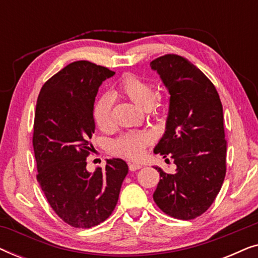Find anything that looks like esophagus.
I'll list each match as a JSON object with an SVG mask.
<instances>
[{
	"label": "esophagus",
	"instance_id": "obj_1",
	"mask_svg": "<svg viewBox=\"0 0 258 258\" xmlns=\"http://www.w3.org/2000/svg\"><path fill=\"white\" fill-rule=\"evenodd\" d=\"M142 168V165L140 163H129V170L130 171H135V170H139V169Z\"/></svg>",
	"mask_w": 258,
	"mask_h": 258
}]
</instances>
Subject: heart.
<instances>
[{
    "instance_id": "obj_1",
    "label": "heart",
    "mask_w": 258,
    "mask_h": 258,
    "mask_svg": "<svg viewBox=\"0 0 258 258\" xmlns=\"http://www.w3.org/2000/svg\"><path fill=\"white\" fill-rule=\"evenodd\" d=\"M115 94L117 96L128 98L134 104L144 110L153 108V105H158L154 84L132 74H126L119 80L115 88ZM111 105V98L108 95H103L95 102L93 108L94 121L101 130H107L112 124ZM150 141L151 136L148 133L125 134L115 141L112 144V150L122 156L137 158L143 154L144 148L150 143Z\"/></svg>"
}]
</instances>
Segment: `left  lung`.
Returning <instances> with one entry per match:
<instances>
[{
  "mask_svg": "<svg viewBox=\"0 0 258 258\" xmlns=\"http://www.w3.org/2000/svg\"><path fill=\"white\" fill-rule=\"evenodd\" d=\"M150 66L170 94L165 132L154 153L176 164L174 174L156 167L153 197L169 216L192 220L209 209L225 177L223 108L211 81L186 58L168 54Z\"/></svg>",
  "mask_w": 258,
  "mask_h": 258,
  "instance_id": "obj_1",
  "label": "left lung"
}]
</instances>
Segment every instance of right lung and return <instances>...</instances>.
Listing matches in <instances>:
<instances>
[{"instance_id": "1", "label": "right lung", "mask_w": 258, "mask_h": 258, "mask_svg": "<svg viewBox=\"0 0 258 258\" xmlns=\"http://www.w3.org/2000/svg\"><path fill=\"white\" fill-rule=\"evenodd\" d=\"M114 74L89 61L73 62L43 84L37 98L33 135L37 182L52 210L74 228L107 220L128 174L121 158L107 160L105 169L93 174L87 170L94 150L95 97Z\"/></svg>"}]
</instances>
